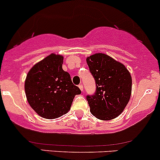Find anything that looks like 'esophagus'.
I'll list each match as a JSON object with an SVG mask.
<instances>
[{"label":"esophagus","mask_w":160,"mask_h":160,"mask_svg":"<svg viewBox=\"0 0 160 160\" xmlns=\"http://www.w3.org/2000/svg\"><path fill=\"white\" fill-rule=\"evenodd\" d=\"M78 88H80V90H81V91H82V92H83V91H84V89H83V85H82V84H81V85H78Z\"/></svg>","instance_id":"34e87169"}]
</instances>
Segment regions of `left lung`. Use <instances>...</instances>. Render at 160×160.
<instances>
[{
  "label": "left lung",
  "instance_id": "1",
  "mask_svg": "<svg viewBox=\"0 0 160 160\" xmlns=\"http://www.w3.org/2000/svg\"><path fill=\"white\" fill-rule=\"evenodd\" d=\"M86 62L96 83L95 95L87 96L90 112L101 120L116 118L131 97V74L122 63L103 53L87 57Z\"/></svg>",
  "mask_w": 160,
  "mask_h": 160
}]
</instances>
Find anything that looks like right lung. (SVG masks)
Returning a JSON list of instances; mask_svg holds the SVG:
<instances>
[{
  "mask_svg": "<svg viewBox=\"0 0 160 160\" xmlns=\"http://www.w3.org/2000/svg\"><path fill=\"white\" fill-rule=\"evenodd\" d=\"M64 57L51 54L36 63L26 76L24 90L28 102L38 116L54 119L70 110L79 88L62 69Z\"/></svg>",
  "mask_w": 160,
  "mask_h": 160,
  "instance_id": "right-lung-1",
  "label": "right lung"
}]
</instances>
